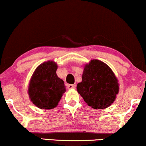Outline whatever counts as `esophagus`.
<instances>
[{
	"label": "esophagus",
	"mask_w": 146,
	"mask_h": 146,
	"mask_svg": "<svg viewBox=\"0 0 146 146\" xmlns=\"http://www.w3.org/2000/svg\"><path fill=\"white\" fill-rule=\"evenodd\" d=\"M76 87V84H69L68 86V89H75Z\"/></svg>",
	"instance_id": "obj_1"
}]
</instances>
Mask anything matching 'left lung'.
I'll list each match as a JSON object with an SVG mask.
<instances>
[{"label":"left lung","mask_w":146,"mask_h":146,"mask_svg":"<svg viewBox=\"0 0 146 146\" xmlns=\"http://www.w3.org/2000/svg\"><path fill=\"white\" fill-rule=\"evenodd\" d=\"M77 91L87 105L93 109H105L111 106L119 92V84L110 68L98 59L84 66L82 81Z\"/></svg>","instance_id":"obj_1"}]
</instances>
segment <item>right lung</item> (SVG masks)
I'll return each instance as SVG.
<instances>
[{"label": "right lung", "mask_w": 146, "mask_h": 146, "mask_svg": "<svg viewBox=\"0 0 146 146\" xmlns=\"http://www.w3.org/2000/svg\"><path fill=\"white\" fill-rule=\"evenodd\" d=\"M57 64L47 61L39 65L30 78L28 93L30 101L40 109H53L66 91L64 82L57 76Z\"/></svg>", "instance_id": "obj_1"}]
</instances>
